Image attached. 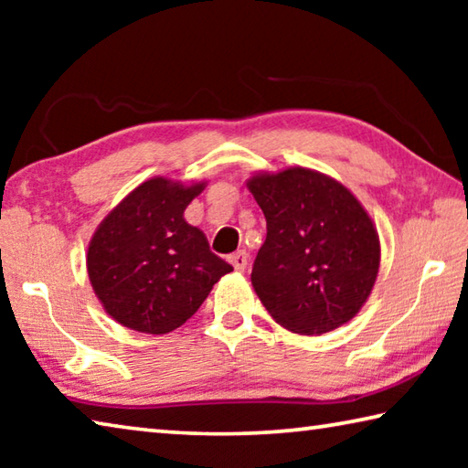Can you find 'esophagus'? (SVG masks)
<instances>
[{"instance_id": "34e87169", "label": "esophagus", "mask_w": 468, "mask_h": 468, "mask_svg": "<svg viewBox=\"0 0 468 468\" xmlns=\"http://www.w3.org/2000/svg\"><path fill=\"white\" fill-rule=\"evenodd\" d=\"M229 262H231V266L235 268L237 272H243L245 268H248L250 258H248V253H245V251H237V253H233L231 258H229Z\"/></svg>"}]
</instances>
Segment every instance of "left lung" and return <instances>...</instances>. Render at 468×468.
<instances>
[{"label":"left lung","mask_w":468,"mask_h":468,"mask_svg":"<svg viewBox=\"0 0 468 468\" xmlns=\"http://www.w3.org/2000/svg\"><path fill=\"white\" fill-rule=\"evenodd\" d=\"M248 187L268 231L251 284L274 322L312 336L353 320L379 271V237L361 202L305 167L256 173Z\"/></svg>","instance_id":"1"}]
</instances>
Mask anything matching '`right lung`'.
I'll return each instance as SVG.
<instances>
[{"label": "right lung", "mask_w": 468, "mask_h": 468, "mask_svg": "<svg viewBox=\"0 0 468 468\" xmlns=\"http://www.w3.org/2000/svg\"><path fill=\"white\" fill-rule=\"evenodd\" d=\"M206 181L153 177L97 227L86 253L94 295L122 326L167 335L197 312L220 276L233 271L184 218Z\"/></svg>", "instance_id": "add662e5"}]
</instances>
